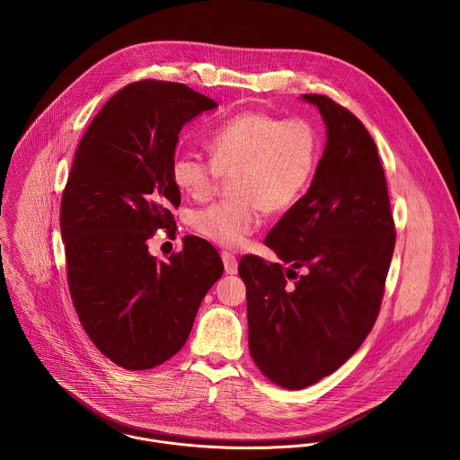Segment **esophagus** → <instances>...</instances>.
<instances>
[{
  "label": "esophagus",
  "mask_w": 460,
  "mask_h": 460,
  "mask_svg": "<svg viewBox=\"0 0 460 460\" xmlns=\"http://www.w3.org/2000/svg\"><path fill=\"white\" fill-rule=\"evenodd\" d=\"M221 261H223L226 274H235V272H237V259H235L232 253L221 252Z\"/></svg>",
  "instance_id": "1"
}]
</instances>
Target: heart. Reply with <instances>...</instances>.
<instances>
[{"instance_id": "heart-1", "label": "heart", "mask_w": 460, "mask_h": 460, "mask_svg": "<svg viewBox=\"0 0 460 460\" xmlns=\"http://www.w3.org/2000/svg\"><path fill=\"white\" fill-rule=\"evenodd\" d=\"M210 159L179 152L170 164L177 190L193 199L212 197L230 177L235 198L212 203L193 216L207 241L235 250L259 230L263 210H290L310 188L321 157L319 134L305 119H281L262 110L237 113L208 136Z\"/></svg>"}]
</instances>
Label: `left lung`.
I'll return each mask as SVG.
<instances>
[{
  "instance_id": "1",
  "label": "left lung",
  "mask_w": 460,
  "mask_h": 460,
  "mask_svg": "<svg viewBox=\"0 0 460 460\" xmlns=\"http://www.w3.org/2000/svg\"><path fill=\"white\" fill-rule=\"evenodd\" d=\"M328 143L314 182L270 228L287 263L246 255L250 354L263 376L303 390L338 370L374 328L394 257V214L377 146L361 120L319 93Z\"/></svg>"
}]
</instances>
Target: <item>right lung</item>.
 Masks as SVG:
<instances>
[{
  "label": "right lung",
  "instance_id": "obj_1",
  "mask_svg": "<svg viewBox=\"0 0 460 460\" xmlns=\"http://www.w3.org/2000/svg\"><path fill=\"white\" fill-rule=\"evenodd\" d=\"M217 102L182 83L143 79L117 92L81 137L60 207L66 283L93 345L126 370H148L186 343L223 262L188 235L168 262L146 241L175 235L181 191L170 164L186 122Z\"/></svg>",
  "mask_w": 460,
  "mask_h": 460
}]
</instances>
